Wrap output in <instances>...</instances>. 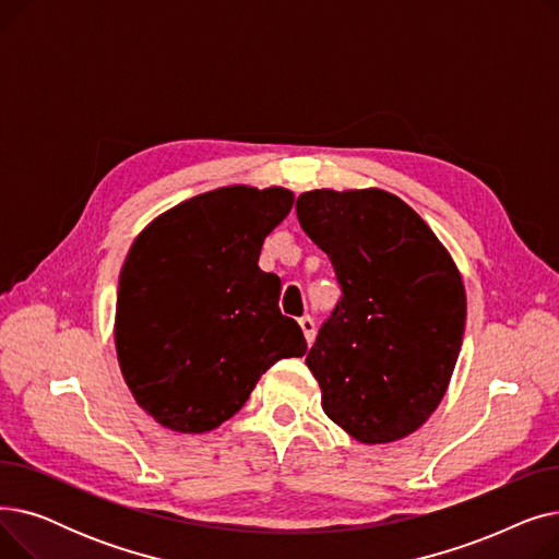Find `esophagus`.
<instances>
[{"instance_id": "34e87169", "label": "esophagus", "mask_w": 559, "mask_h": 559, "mask_svg": "<svg viewBox=\"0 0 559 559\" xmlns=\"http://www.w3.org/2000/svg\"><path fill=\"white\" fill-rule=\"evenodd\" d=\"M299 326H301V331H304V335H306V342L312 344V340H314V319H312L310 314H304V317L299 319Z\"/></svg>"}]
</instances>
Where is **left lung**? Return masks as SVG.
Instances as JSON below:
<instances>
[{
	"instance_id": "obj_1",
	"label": "left lung",
	"mask_w": 559,
	"mask_h": 559,
	"mask_svg": "<svg viewBox=\"0 0 559 559\" xmlns=\"http://www.w3.org/2000/svg\"><path fill=\"white\" fill-rule=\"evenodd\" d=\"M297 217L342 289L306 358L324 413L362 444L415 432L462 346L466 297L451 255L385 190L304 192Z\"/></svg>"
}]
</instances>
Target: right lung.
Instances as JSON below:
<instances>
[{"label":"right lung","mask_w":559,"mask_h":559,"mask_svg":"<svg viewBox=\"0 0 559 559\" xmlns=\"http://www.w3.org/2000/svg\"><path fill=\"white\" fill-rule=\"evenodd\" d=\"M292 203L283 188H219L135 238L117 287V360L138 405L165 428H217L274 362L306 354L301 326L278 308V276L258 267Z\"/></svg>","instance_id":"add662e5"}]
</instances>
